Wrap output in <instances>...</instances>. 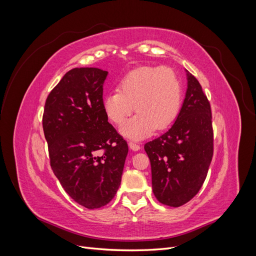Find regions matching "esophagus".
<instances>
[{
    "mask_svg": "<svg viewBox=\"0 0 256 256\" xmlns=\"http://www.w3.org/2000/svg\"><path fill=\"white\" fill-rule=\"evenodd\" d=\"M128 145H129V147H130V150H134V152H136V150H138L141 148L140 144H136V143H134V142H129Z\"/></svg>",
    "mask_w": 256,
    "mask_h": 256,
    "instance_id": "34e87169",
    "label": "esophagus"
}]
</instances>
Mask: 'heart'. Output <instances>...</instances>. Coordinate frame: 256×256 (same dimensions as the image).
I'll use <instances>...</instances> for the list:
<instances>
[{
	"label": "heart",
	"instance_id": "obj_1",
	"mask_svg": "<svg viewBox=\"0 0 256 256\" xmlns=\"http://www.w3.org/2000/svg\"><path fill=\"white\" fill-rule=\"evenodd\" d=\"M182 104V86L172 68L144 66L120 80L118 90L104 98V110L116 126H120L134 110L138 113L120 129L122 136L141 140L154 128L166 129L175 120Z\"/></svg>",
	"mask_w": 256,
	"mask_h": 256
}]
</instances>
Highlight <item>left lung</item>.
Listing matches in <instances>:
<instances>
[{
    "label": "left lung",
    "mask_w": 256,
    "mask_h": 256,
    "mask_svg": "<svg viewBox=\"0 0 256 256\" xmlns=\"http://www.w3.org/2000/svg\"><path fill=\"white\" fill-rule=\"evenodd\" d=\"M187 80L186 97L173 126L144 145L150 161L154 194L171 207H180L196 196L214 154L210 104L200 82L188 72Z\"/></svg>",
    "instance_id": "1"
}]
</instances>
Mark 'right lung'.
<instances>
[{
    "label": "right lung",
    "instance_id": "obj_1",
    "mask_svg": "<svg viewBox=\"0 0 256 256\" xmlns=\"http://www.w3.org/2000/svg\"><path fill=\"white\" fill-rule=\"evenodd\" d=\"M106 76L94 67L69 70L50 92L42 116L52 171L67 194L88 209L115 196L128 154L104 110Z\"/></svg>",
    "mask_w": 256,
    "mask_h": 256
}]
</instances>
